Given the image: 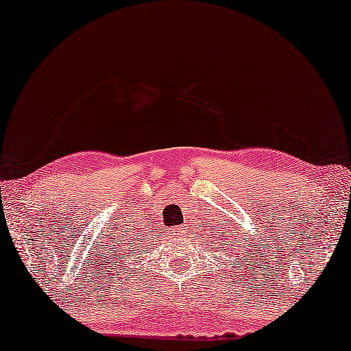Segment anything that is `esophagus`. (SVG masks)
<instances>
[{
  "instance_id": "esophagus-1",
  "label": "esophagus",
  "mask_w": 351,
  "mask_h": 351,
  "mask_svg": "<svg viewBox=\"0 0 351 351\" xmlns=\"http://www.w3.org/2000/svg\"><path fill=\"white\" fill-rule=\"evenodd\" d=\"M171 234H172V237H174V238H179L180 237V234L182 233H184V230H182V227H174V228H172L171 230V232H169Z\"/></svg>"
}]
</instances>
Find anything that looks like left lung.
Returning a JSON list of instances; mask_svg holds the SVG:
<instances>
[{"instance_id":"1","label":"left lung","mask_w":351,"mask_h":351,"mask_svg":"<svg viewBox=\"0 0 351 351\" xmlns=\"http://www.w3.org/2000/svg\"><path fill=\"white\" fill-rule=\"evenodd\" d=\"M214 233H215V230H214ZM227 238H230V237H223V234L219 233V239L222 241V246H225L222 249L223 256H228L227 257L228 258V265H233V268L244 267V263H246L249 261V257H251V251L244 249V247H246V244H243V241L237 243L238 238H233V241H230V239H228V243H227ZM214 241H217V239H214ZM230 242H232V244L230 245ZM246 253L248 254L247 256H245Z\"/></svg>"}]
</instances>
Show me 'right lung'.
<instances>
[{
    "label": "right lung",
    "mask_w": 351,
    "mask_h": 351,
    "mask_svg": "<svg viewBox=\"0 0 351 351\" xmlns=\"http://www.w3.org/2000/svg\"><path fill=\"white\" fill-rule=\"evenodd\" d=\"M136 237H137V233L131 232L129 234H123V237L114 238L117 241H112L114 244L110 246L112 249L108 251V256L112 258L114 256V261H117L118 263H124V265H126V261L128 258H131V256H132L131 251L136 247V244H137ZM138 244H142V243H138Z\"/></svg>",
    "instance_id": "add662e5"
}]
</instances>
